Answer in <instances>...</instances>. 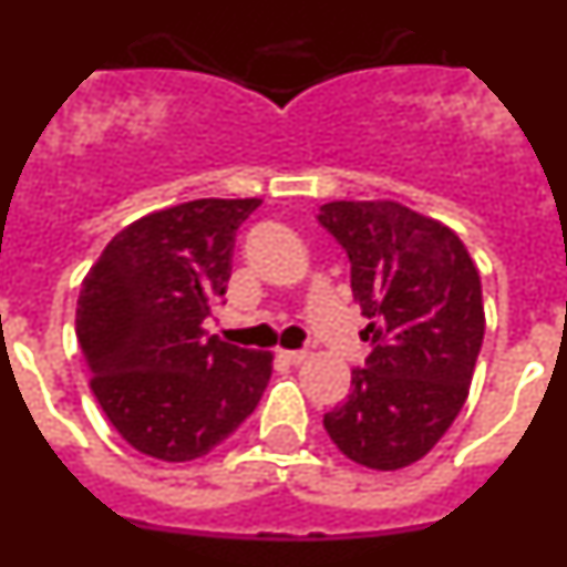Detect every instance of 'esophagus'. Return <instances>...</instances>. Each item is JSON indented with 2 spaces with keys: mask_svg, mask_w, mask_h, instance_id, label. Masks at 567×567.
Listing matches in <instances>:
<instances>
[{
  "mask_svg": "<svg viewBox=\"0 0 567 567\" xmlns=\"http://www.w3.org/2000/svg\"><path fill=\"white\" fill-rule=\"evenodd\" d=\"M278 358L284 360V363H289V365H300L303 360L309 358V352H303V349H292V352H289V349H280Z\"/></svg>",
  "mask_w": 567,
  "mask_h": 567,
  "instance_id": "obj_1",
  "label": "esophagus"
}]
</instances>
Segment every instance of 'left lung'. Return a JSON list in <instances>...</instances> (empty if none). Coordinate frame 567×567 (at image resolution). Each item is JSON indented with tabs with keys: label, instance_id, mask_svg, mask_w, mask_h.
Segmentation results:
<instances>
[{
	"label": "left lung",
	"instance_id": "obj_1",
	"mask_svg": "<svg viewBox=\"0 0 567 567\" xmlns=\"http://www.w3.org/2000/svg\"><path fill=\"white\" fill-rule=\"evenodd\" d=\"M318 221L349 255L352 295L372 318L365 369L323 429L358 465L405 468L468 398L485 334L480 272L457 233L398 202H329Z\"/></svg>",
	"mask_w": 567,
	"mask_h": 567
}]
</instances>
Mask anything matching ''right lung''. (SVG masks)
Wrapping results in <instances>:
<instances>
[{
	"mask_svg": "<svg viewBox=\"0 0 567 567\" xmlns=\"http://www.w3.org/2000/svg\"><path fill=\"white\" fill-rule=\"evenodd\" d=\"M258 207L260 198H198L144 215L82 280L76 338L90 389L135 452L204 457L267 389L272 354L204 332L233 275L235 233Z\"/></svg>",
	"mask_w": 567,
	"mask_h": 567,
	"instance_id": "1",
	"label": "right lung"
}]
</instances>
